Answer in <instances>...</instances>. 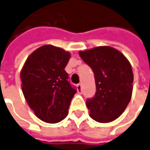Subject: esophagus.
Instances as JSON below:
<instances>
[{
	"mask_svg": "<svg viewBox=\"0 0 150 150\" xmlns=\"http://www.w3.org/2000/svg\"><path fill=\"white\" fill-rule=\"evenodd\" d=\"M77 91H78V93H82V84H81V83L77 84Z\"/></svg>",
	"mask_w": 150,
	"mask_h": 150,
	"instance_id": "esophagus-1",
	"label": "esophagus"
}]
</instances>
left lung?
I'll return each instance as SVG.
<instances>
[{"mask_svg":"<svg viewBox=\"0 0 150 150\" xmlns=\"http://www.w3.org/2000/svg\"><path fill=\"white\" fill-rule=\"evenodd\" d=\"M79 55L95 76L96 95L86 102L90 116L101 123L115 120L124 112L132 96L134 75L129 60L110 46L79 51Z\"/></svg>","mask_w":150,"mask_h":150,"instance_id":"8db88e82","label":"left lung"}]
</instances>
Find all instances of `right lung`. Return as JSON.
Listing matches in <instances>:
<instances>
[{
    "instance_id": "right-lung-1",
    "label": "right lung",
    "mask_w": 150,
    "mask_h": 150,
    "mask_svg": "<svg viewBox=\"0 0 150 150\" xmlns=\"http://www.w3.org/2000/svg\"><path fill=\"white\" fill-rule=\"evenodd\" d=\"M70 57V53L61 48L43 45L27 58L21 69L25 99L35 115L46 123L63 120L76 93L64 70Z\"/></svg>"
}]
</instances>
